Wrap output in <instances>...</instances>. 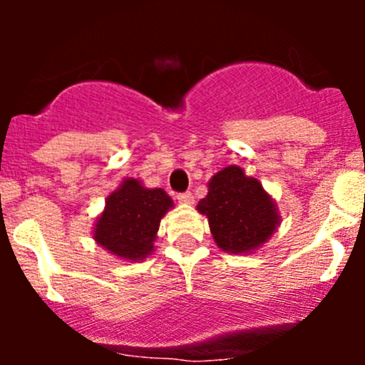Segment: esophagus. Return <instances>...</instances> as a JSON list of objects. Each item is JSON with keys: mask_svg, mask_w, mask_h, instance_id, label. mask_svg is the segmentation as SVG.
Returning a JSON list of instances; mask_svg holds the SVG:
<instances>
[{"mask_svg": "<svg viewBox=\"0 0 365 365\" xmlns=\"http://www.w3.org/2000/svg\"><path fill=\"white\" fill-rule=\"evenodd\" d=\"M177 201H179L180 205H192V202H193V195L190 192L179 193V195H177Z\"/></svg>", "mask_w": 365, "mask_h": 365, "instance_id": "1", "label": "esophagus"}]
</instances>
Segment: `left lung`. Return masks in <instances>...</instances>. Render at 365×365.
I'll use <instances>...</instances> for the list:
<instances>
[{
    "label": "left lung",
    "mask_w": 365,
    "mask_h": 365,
    "mask_svg": "<svg viewBox=\"0 0 365 365\" xmlns=\"http://www.w3.org/2000/svg\"><path fill=\"white\" fill-rule=\"evenodd\" d=\"M206 186L208 193L197 202V212L208 219L212 237L222 252L254 254L282 225L272 195L241 166L222 168Z\"/></svg>",
    "instance_id": "left-lung-1"
}]
</instances>
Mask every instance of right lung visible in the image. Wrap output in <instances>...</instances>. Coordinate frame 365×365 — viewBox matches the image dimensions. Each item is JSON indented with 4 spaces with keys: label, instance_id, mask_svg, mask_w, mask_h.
Masks as SVG:
<instances>
[{
    "label": "right lung",
    "instance_id": "right-lung-1",
    "mask_svg": "<svg viewBox=\"0 0 365 365\" xmlns=\"http://www.w3.org/2000/svg\"><path fill=\"white\" fill-rule=\"evenodd\" d=\"M173 210L163 188H146L143 180L125 177L106 199L93 225V240L124 263H140L155 250L160 219Z\"/></svg>",
    "mask_w": 365,
    "mask_h": 365
}]
</instances>
